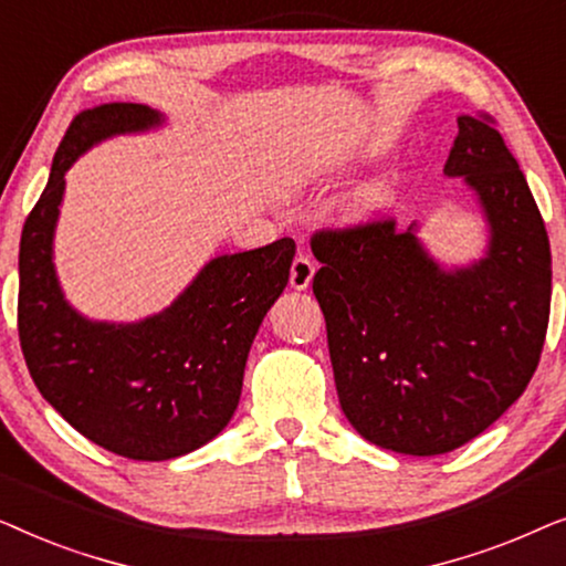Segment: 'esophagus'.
Wrapping results in <instances>:
<instances>
[{"label":"esophagus","instance_id":"obj_1","mask_svg":"<svg viewBox=\"0 0 566 566\" xmlns=\"http://www.w3.org/2000/svg\"><path fill=\"white\" fill-rule=\"evenodd\" d=\"M316 273L314 262L308 254H298L296 260H293L291 265V289L293 291H306L308 283H312V277Z\"/></svg>","mask_w":566,"mask_h":566}]
</instances>
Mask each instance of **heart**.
Returning a JSON list of instances; mask_svg holds the SVG:
<instances>
[{
  "label": "heart",
  "mask_w": 566,
  "mask_h": 566,
  "mask_svg": "<svg viewBox=\"0 0 566 566\" xmlns=\"http://www.w3.org/2000/svg\"><path fill=\"white\" fill-rule=\"evenodd\" d=\"M386 200V188L381 182H370L366 185V188H360L358 192H355L353 198V211L358 216H368L374 213L376 208H381Z\"/></svg>",
  "instance_id": "b5f03b06"
}]
</instances>
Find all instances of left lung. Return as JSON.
Masks as SVG:
<instances>
[{
    "instance_id": "1",
    "label": "left lung",
    "mask_w": 566,
    "mask_h": 566,
    "mask_svg": "<svg viewBox=\"0 0 566 566\" xmlns=\"http://www.w3.org/2000/svg\"><path fill=\"white\" fill-rule=\"evenodd\" d=\"M443 172L463 177L484 216L471 265H440L417 223L312 237L339 407L363 438L407 455L469 443L521 397L552 308L544 219L490 115H461Z\"/></svg>"
}]
</instances>
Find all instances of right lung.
<instances>
[{"label": "right lung", "mask_w": 566, "mask_h": 566, "mask_svg": "<svg viewBox=\"0 0 566 566\" xmlns=\"http://www.w3.org/2000/svg\"><path fill=\"white\" fill-rule=\"evenodd\" d=\"M161 123L165 115L136 103L76 115L20 239L18 329L38 391L84 438L134 461L177 459L227 428L252 339L296 254L289 237L219 254L172 304L138 322H95L76 312L53 265L64 175L105 138Z\"/></svg>", "instance_id": "right-lung-1"}]
</instances>
